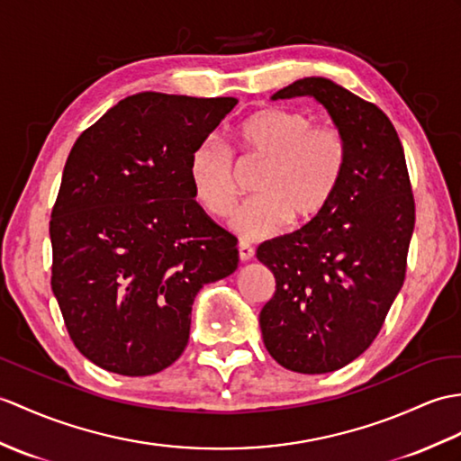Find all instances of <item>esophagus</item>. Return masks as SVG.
<instances>
[{
    "label": "esophagus",
    "instance_id": "obj_1",
    "mask_svg": "<svg viewBox=\"0 0 461 461\" xmlns=\"http://www.w3.org/2000/svg\"><path fill=\"white\" fill-rule=\"evenodd\" d=\"M238 253H240V259L241 261H249V259H253V255H255V249L251 248L249 243H245V241H241L240 245H238Z\"/></svg>",
    "mask_w": 461,
    "mask_h": 461
}]
</instances>
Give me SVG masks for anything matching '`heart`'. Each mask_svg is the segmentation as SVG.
Returning a JSON list of instances; mask_svg holds the SVG:
<instances>
[{
    "instance_id": "obj_1",
    "label": "heart",
    "mask_w": 461,
    "mask_h": 461,
    "mask_svg": "<svg viewBox=\"0 0 461 461\" xmlns=\"http://www.w3.org/2000/svg\"><path fill=\"white\" fill-rule=\"evenodd\" d=\"M240 163L263 160L253 178L257 194L235 212L231 228L245 240L276 235L286 223H308L324 213L349 168L348 135L331 123L286 108H261L233 127ZM188 180L198 206L228 218L240 188L233 158L216 141L200 143L188 158Z\"/></svg>"
}]
</instances>
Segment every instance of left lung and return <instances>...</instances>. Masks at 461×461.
Returning a JSON list of instances; mask_svg holds the SVG:
<instances>
[{
  "label": "left lung",
  "instance_id": "8db88e82",
  "mask_svg": "<svg viewBox=\"0 0 461 461\" xmlns=\"http://www.w3.org/2000/svg\"><path fill=\"white\" fill-rule=\"evenodd\" d=\"M294 95H312L348 135L349 168L324 213L257 249L276 283L259 324L276 363L318 375L377 338L404 283L416 210L401 139L375 104L316 77L273 100Z\"/></svg>",
  "mask_w": 461,
  "mask_h": 461
}]
</instances>
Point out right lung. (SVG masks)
<instances>
[{
  "instance_id": "right-lung-1",
  "label": "right lung",
  "mask_w": 461,
  "mask_h": 461,
  "mask_svg": "<svg viewBox=\"0 0 461 461\" xmlns=\"http://www.w3.org/2000/svg\"><path fill=\"white\" fill-rule=\"evenodd\" d=\"M235 104L141 92L74 143L50 213V286L72 344L98 367L143 377L173 366L200 288L238 269V238L188 180L192 151Z\"/></svg>"
}]
</instances>
